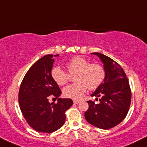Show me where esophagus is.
Instances as JSON below:
<instances>
[{"label":"esophagus","mask_w":147,"mask_h":147,"mask_svg":"<svg viewBox=\"0 0 147 147\" xmlns=\"http://www.w3.org/2000/svg\"><path fill=\"white\" fill-rule=\"evenodd\" d=\"M81 101L80 100H78V99H73V102H74V104H79V102H80Z\"/></svg>","instance_id":"1"}]
</instances>
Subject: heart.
I'll return each mask as SVG.
<instances>
[{
	"label": "heart",
	"instance_id": "heart-1",
	"mask_svg": "<svg viewBox=\"0 0 147 147\" xmlns=\"http://www.w3.org/2000/svg\"><path fill=\"white\" fill-rule=\"evenodd\" d=\"M70 73H75L76 82L65 87L63 94L72 99L81 98L87 88L93 90L101 86L104 81L106 72L104 67L98 63H91L82 57H75L66 63ZM51 77L59 86H63L68 82V73L59 66L51 70Z\"/></svg>",
	"mask_w": 147,
	"mask_h": 147
}]
</instances>
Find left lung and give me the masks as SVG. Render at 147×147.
Here are the masks:
<instances>
[{"label": "left lung", "mask_w": 147, "mask_h": 147, "mask_svg": "<svg viewBox=\"0 0 147 147\" xmlns=\"http://www.w3.org/2000/svg\"><path fill=\"white\" fill-rule=\"evenodd\" d=\"M92 54L98 56L104 63L106 76L104 82L91 95L92 97H100L99 102L96 104L88 101L89 108L84 116L92 125L102 129H109L126 117L131 104V90L126 73L119 64L103 54Z\"/></svg>", "instance_id": "8db88e82"}]
</instances>
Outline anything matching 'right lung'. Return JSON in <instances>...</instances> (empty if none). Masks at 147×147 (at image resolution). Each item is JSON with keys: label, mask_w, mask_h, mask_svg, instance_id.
Here are the masks:
<instances>
[{"label": "right lung", "mask_w": 147, "mask_h": 147, "mask_svg": "<svg viewBox=\"0 0 147 147\" xmlns=\"http://www.w3.org/2000/svg\"><path fill=\"white\" fill-rule=\"evenodd\" d=\"M59 55H47L34 63L25 74L18 92V102L28 124L38 132L50 133L60 129L65 121V111L71 107V99L59 98L57 104L48 102L61 94L51 77V70Z\"/></svg>", "instance_id": "1"}]
</instances>
